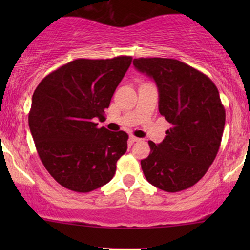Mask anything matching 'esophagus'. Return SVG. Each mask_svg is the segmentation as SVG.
<instances>
[{"mask_svg":"<svg viewBox=\"0 0 250 250\" xmlns=\"http://www.w3.org/2000/svg\"><path fill=\"white\" fill-rule=\"evenodd\" d=\"M129 141L131 142H138V141H140V139L139 138H136V136H134V135H129Z\"/></svg>","mask_w":250,"mask_h":250,"instance_id":"1","label":"esophagus"}]
</instances>
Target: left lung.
I'll use <instances>...</instances> for the list:
<instances>
[{
	"instance_id": "8db88e82",
	"label": "left lung",
	"mask_w": 250,
	"mask_h": 250,
	"mask_svg": "<svg viewBox=\"0 0 250 250\" xmlns=\"http://www.w3.org/2000/svg\"><path fill=\"white\" fill-rule=\"evenodd\" d=\"M134 67L156 82L159 112L170 124L166 136L141 160L146 181L166 192L192 187L213 164L220 149L225 109L211 80L176 59L139 58Z\"/></svg>"
}]
</instances>
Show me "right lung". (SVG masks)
Here are the masks:
<instances>
[{
    "mask_svg": "<svg viewBox=\"0 0 250 250\" xmlns=\"http://www.w3.org/2000/svg\"><path fill=\"white\" fill-rule=\"evenodd\" d=\"M132 57L77 59L50 73L34 91L28 124L50 175L66 189L90 192L115 175L127 150L124 131L98 128Z\"/></svg>",
    "mask_w": 250,
    "mask_h": 250,
    "instance_id": "right-lung-1",
    "label": "right lung"
}]
</instances>
